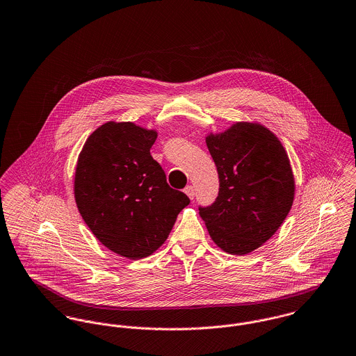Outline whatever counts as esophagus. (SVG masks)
Masks as SVG:
<instances>
[{"mask_svg": "<svg viewBox=\"0 0 356 356\" xmlns=\"http://www.w3.org/2000/svg\"><path fill=\"white\" fill-rule=\"evenodd\" d=\"M184 192H185V194L191 198V200H193L194 195H195V193H194V188L192 186V185H189V186H186L185 189H184Z\"/></svg>", "mask_w": 356, "mask_h": 356, "instance_id": "obj_1", "label": "esophagus"}]
</instances>
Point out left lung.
<instances>
[{"instance_id":"1","label":"left lung","mask_w":356,"mask_h":356,"mask_svg":"<svg viewBox=\"0 0 356 356\" xmlns=\"http://www.w3.org/2000/svg\"><path fill=\"white\" fill-rule=\"evenodd\" d=\"M219 174V194L200 207L212 241L226 253L245 256L259 249L284 222L295 181L280 140L257 122H236L205 138Z\"/></svg>"}]
</instances>
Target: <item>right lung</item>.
<instances>
[{
  "label": "right lung",
  "mask_w": 356,
  "mask_h": 356,
  "mask_svg": "<svg viewBox=\"0 0 356 356\" xmlns=\"http://www.w3.org/2000/svg\"><path fill=\"white\" fill-rule=\"evenodd\" d=\"M158 137L133 122H106L86 141L76 165L74 200L100 243L130 259L165 242L189 197L168 186L149 149Z\"/></svg>",
  "instance_id": "right-lung-1"
}]
</instances>
